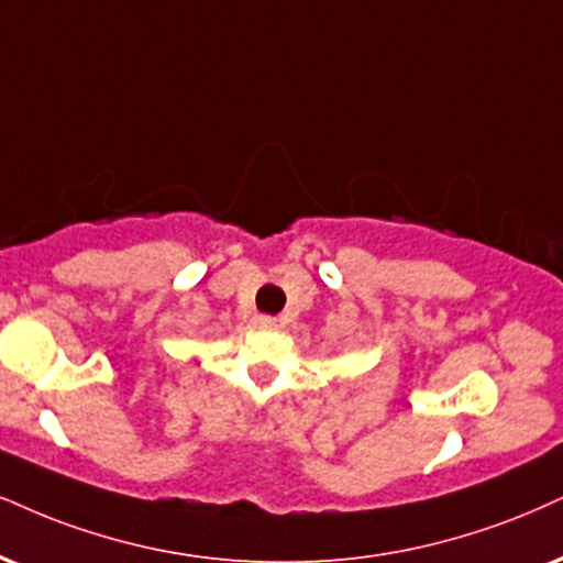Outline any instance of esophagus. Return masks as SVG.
<instances>
[{
	"label": "esophagus",
	"mask_w": 563,
	"mask_h": 563,
	"mask_svg": "<svg viewBox=\"0 0 563 563\" xmlns=\"http://www.w3.org/2000/svg\"><path fill=\"white\" fill-rule=\"evenodd\" d=\"M253 323H255V329H261V331H276L282 325L279 318H271V316H258Z\"/></svg>",
	"instance_id": "34e87169"
}]
</instances>
